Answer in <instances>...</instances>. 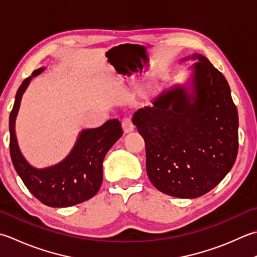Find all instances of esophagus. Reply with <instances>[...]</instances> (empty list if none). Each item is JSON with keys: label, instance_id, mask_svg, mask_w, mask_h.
Segmentation results:
<instances>
[{"label": "esophagus", "instance_id": "esophagus-1", "mask_svg": "<svg viewBox=\"0 0 257 257\" xmlns=\"http://www.w3.org/2000/svg\"><path fill=\"white\" fill-rule=\"evenodd\" d=\"M121 127H122V130H123L124 134H130V133H133L134 130H135L134 123H133L132 119H130V118H124L122 120Z\"/></svg>", "mask_w": 257, "mask_h": 257}]
</instances>
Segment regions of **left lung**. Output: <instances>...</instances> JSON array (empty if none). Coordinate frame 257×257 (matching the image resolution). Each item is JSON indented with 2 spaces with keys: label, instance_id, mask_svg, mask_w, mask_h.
<instances>
[{
  "label": "left lung",
  "instance_id": "left-lung-1",
  "mask_svg": "<svg viewBox=\"0 0 257 257\" xmlns=\"http://www.w3.org/2000/svg\"><path fill=\"white\" fill-rule=\"evenodd\" d=\"M187 83L165 89L135 112L146 144V169L159 192L179 198L208 193L232 169L238 150V114L224 75L204 55Z\"/></svg>",
  "mask_w": 257,
  "mask_h": 257
}]
</instances>
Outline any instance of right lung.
<instances>
[{
	"instance_id": "right-lung-1",
	"label": "right lung",
	"mask_w": 257,
	"mask_h": 257,
	"mask_svg": "<svg viewBox=\"0 0 257 257\" xmlns=\"http://www.w3.org/2000/svg\"><path fill=\"white\" fill-rule=\"evenodd\" d=\"M44 69L33 71L20 85L15 95L9 122L10 154L15 170L34 197L50 207H69L85 202L98 193L103 179L104 156L122 136V128L118 119H111L98 128L83 129L62 162L47 168L33 167L20 150L15 120L30 81Z\"/></svg>"
}]
</instances>
